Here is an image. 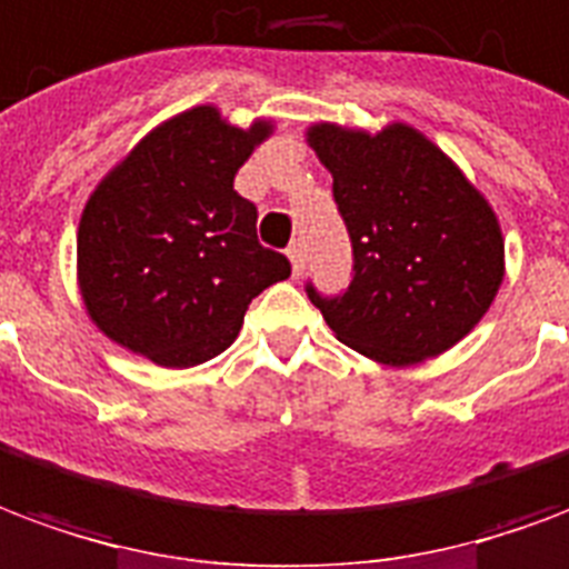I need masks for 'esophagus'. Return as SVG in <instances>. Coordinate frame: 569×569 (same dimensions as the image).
<instances>
[{
  "instance_id": "34e87169",
  "label": "esophagus",
  "mask_w": 569,
  "mask_h": 569,
  "mask_svg": "<svg viewBox=\"0 0 569 569\" xmlns=\"http://www.w3.org/2000/svg\"><path fill=\"white\" fill-rule=\"evenodd\" d=\"M289 262H292V271H296V277L301 271H305V259H307V252H305V241H301V238H298V241H292L289 243Z\"/></svg>"
}]
</instances>
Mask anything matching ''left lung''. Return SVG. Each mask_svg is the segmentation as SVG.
I'll return each instance as SVG.
<instances>
[{
    "label": "left lung",
    "instance_id": "obj_1",
    "mask_svg": "<svg viewBox=\"0 0 569 569\" xmlns=\"http://www.w3.org/2000/svg\"><path fill=\"white\" fill-rule=\"evenodd\" d=\"M310 147L352 243L340 296H307L340 343L382 365H416L456 347L486 317L503 280L495 210L443 150L403 123L380 134L319 123Z\"/></svg>",
    "mask_w": 569,
    "mask_h": 569
}]
</instances>
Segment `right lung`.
<instances>
[{
  "instance_id": "1",
  "label": "right lung",
  "mask_w": 569,
  "mask_h": 569,
  "mask_svg": "<svg viewBox=\"0 0 569 569\" xmlns=\"http://www.w3.org/2000/svg\"><path fill=\"white\" fill-rule=\"evenodd\" d=\"M271 123L234 129L201 104L147 134L99 183L78 229V280L96 326L166 368L220 356L262 289L292 273L256 238L234 174Z\"/></svg>"
}]
</instances>
